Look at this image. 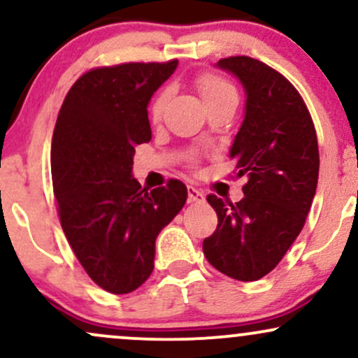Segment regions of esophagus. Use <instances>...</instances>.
Segmentation results:
<instances>
[{
	"label": "esophagus",
	"mask_w": 358,
	"mask_h": 358,
	"mask_svg": "<svg viewBox=\"0 0 358 358\" xmlns=\"http://www.w3.org/2000/svg\"><path fill=\"white\" fill-rule=\"evenodd\" d=\"M187 190H188V200H190V202H199V203L205 202V195L199 190V188L188 187Z\"/></svg>",
	"instance_id": "obj_1"
}]
</instances>
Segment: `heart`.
<instances>
[{"label":"heart","mask_w":358,"mask_h":358,"mask_svg":"<svg viewBox=\"0 0 358 358\" xmlns=\"http://www.w3.org/2000/svg\"><path fill=\"white\" fill-rule=\"evenodd\" d=\"M196 89H199L200 96H202L207 108L212 104H219V102H237V94L236 89L232 87V84H229L227 80L222 79L219 76H213V73H203V76H200L196 79ZM168 99H170V89H163L156 94L150 109L151 117L158 119L162 116Z\"/></svg>","instance_id":"heart-1"}]
</instances>
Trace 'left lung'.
<instances>
[{"mask_svg": "<svg viewBox=\"0 0 358 358\" xmlns=\"http://www.w3.org/2000/svg\"><path fill=\"white\" fill-rule=\"evenodd\" d=\"M215 67L232 73L245 94L229 156L248 183L237 203L207 196L219 224L203 241V254L225 276L257 281L276 268L305 225L318 183V141L305 102L281 73L244 55Z\"/></svg>", "mask_w": 358, "mask_h": 358, "instance_id": "left-lung-1", "label": "left lung"}]
</instances>
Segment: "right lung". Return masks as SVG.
<instances>
[{
    "mask_svg": "<svg viewBox=\"0 0 358 358\" xmlns=\"http://www.w3.org/2000/svg\"><path fill=\"white\" fill-rule=\"evenodd\" d=\"M178 60L94 69L69 90L52 138V182L65 237L90 279L113 294L138 289L155 242L187 202V187L141 188L134 148L151 139L148 104Z\"/></svg>",
    "mask_w": 358,
    "mask_h": 358,
    "instance_id": "obj_1",
    "label": "right lung"
}]
</instances>
